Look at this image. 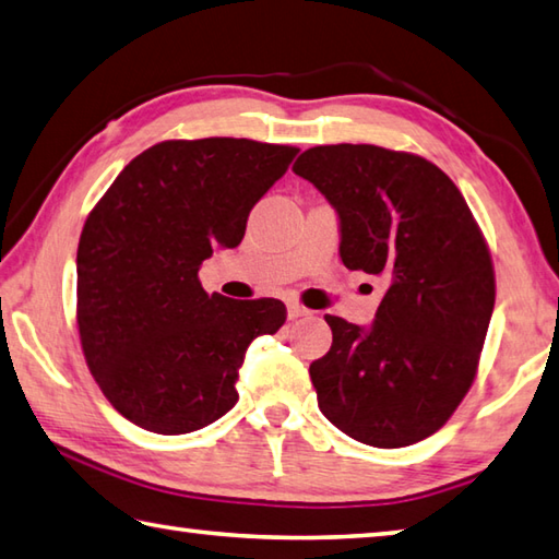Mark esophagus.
I'll return each instance as SVG.
<instances>
[{"instance_id": "esophagus-1", "label": "esophagus", "mask_w": 559, "mask_h": 559, "mask_svg": "<svg viewBox=\"0 0 559 559\" xmlns=\"http://www.w3.org/2000/svg\"><path fill=\"white\" fill-rule=\"evenodd\" d=\"M306 314H310V310L306 306H300V302H288V318L290 320L306 318Z\"/></svg>"}]
</instances>
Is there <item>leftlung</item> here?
<instances>
[{
    "mask_svg": "<svg viewBox=\"0 0 559 559\" xmlns=\"http://www.w3.org/2000/svg\"><path fill=\"white\" fill-rule=\"evenodd\" d=\"M293 170L337 210L344 266L389 286L369 330L324 314L332 347L310 364L320 411L371 448L430 438L479 371L496 300L481 227L450 176L408 151L314 146Z\"/></svg>",
    "mask_w": 559,
    "mask_h": 559,
    "instance_id": "left-lung-1",
    "label": "left lung"
}]
</instances>
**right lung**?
<instances>
[{"label": "right lung", "mask_w": 559, "mask_h": 559, "mask_svg": "<svg viewBox=\"0 0 559 559\" xmlns=\"http://www.w3.org/2000/svg\"><path fill=\"white\" fill-rule=\"evenodd\" d=\"M300 148L168 139L129 160L78 245V332L105 399L148 432L182 435L235 408L245 352L286 322L276 298L202 288L212 247L245 239L251 207Z\"/></svg>", "instance_id": "right-lung-1"}]
</instances>
